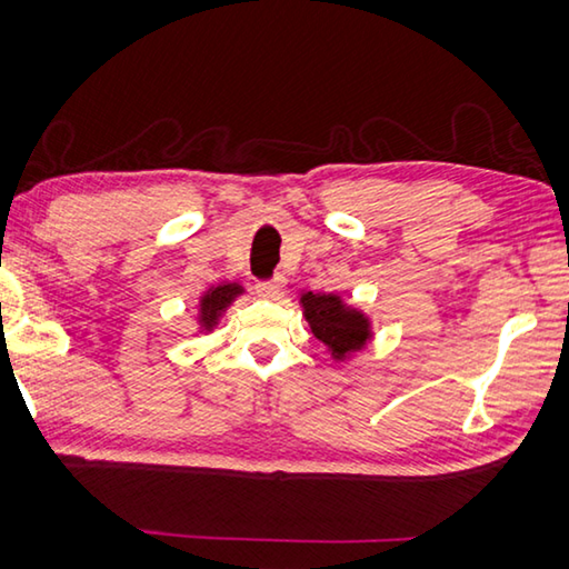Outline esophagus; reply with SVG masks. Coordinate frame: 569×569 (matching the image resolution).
Here are the masks:
<instances>
[{
    "instance_id": "34e87169",
    "label": "esophagus",
    "mask_w": 569,
    "mask_h": 569,
    "mask_svg": "<svg viewBox=\"0 0 569 569\" xmlns=\"http://www.w3.org/2000/svg\"><path fill=\"white\" fill-rule=\"evenodd\" d=\"M258 288V293H261L263 298H281L283 296V291H286V278L283 276H276L273 281H261L256 286Z\"/></svg>"
}]
</instances>
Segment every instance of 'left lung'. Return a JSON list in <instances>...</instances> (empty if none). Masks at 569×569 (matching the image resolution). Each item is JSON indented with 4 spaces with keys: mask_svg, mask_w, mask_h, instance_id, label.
<instances>
[{
    "mask_svg": "<svg viewBox=\"0 0 569 569\" xmlns=\"http://www.w3.org/2000/svg\"><path fill=\"white\" fill-rule=\"evenodd\" d=\"M308 329L319 339L336 363L351 361L373 339L371 319L359 306L346 303L339 293H298Z\"/></svg>",
    "mask_w": 569,
    "mask_h": 569,
    "instance_id": "8db88e82",
    "label": "left lung"
}]
</instances>
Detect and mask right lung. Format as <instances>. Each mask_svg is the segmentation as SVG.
Segmentation results:
<instances>
[{
	"mask_svg": "<svg viewBox=\"0 0 569 569\" xmlns=\"http://www.w3.org/2000/svg\"><path fill=\"white\" fill-rule=\"evenodd\" d=\"M246 288L236 281H220L218 286H210L198 298V331L196 333H213L216 326L223 319L226 311L238 296H243Z\"/></svg>",
	"mask_w": 569,
	"mask_h": 569,
	"instance_id": "right-lung-1",
	"label": "right lung"
}]
</instances>
